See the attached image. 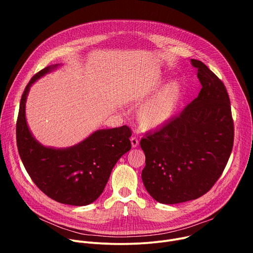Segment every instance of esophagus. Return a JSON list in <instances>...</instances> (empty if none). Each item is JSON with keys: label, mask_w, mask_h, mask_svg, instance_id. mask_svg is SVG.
I'll return each instance as SVG.
<instances>
[{"label": "esophagus", "mask_w": 253, "mask_h": 253, "mask_svg": "<svg viewBox=\"0 0 253 253\" xmlns=\"http://www.w3.org/2000/svg\"><path fill=\"white\" fill-rule=\"evenodd\" d=\"M131 144H132V147H133V148H135V147L138 146L139 140H138L137 136H132V137H131Z\"/></svg>", "instance_id": "34e87169"}]
</instances>
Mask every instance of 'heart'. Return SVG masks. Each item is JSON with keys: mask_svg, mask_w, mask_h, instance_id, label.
Returning <instances> with one entry per match:
<instances>
[{"mask_svg": "<svg viewBox=\"0 0 253 253\" xmlns=\"http://www.w3.org/2000/svg\"><path fill=\"white\" fill-rule=\"evenodd\" d=\"M181 97V86L173 81L162 88L138 112V120L144 129H155L168 123L176 113Z\"/></svg>", "mask_w": 253, "mask_h": 253, "instance_id": "obj_1", "label": "heart"}]
</instances>
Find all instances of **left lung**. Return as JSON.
Listing matches in <instances>:
<instances>
[{"mask_svg": "<svg viewBox=\"0 0 253 253\" xmlns=\"http://www.w3.org/2000/svg\"><path fill=\"white\" fill-rule=\"evenodd\" d=\"M202 86L180 115L147 133L140 145L146 165L142 180L163 204L197 199L221 176L230 157L234 125L223 82L201 61L191 59Z\"/></svg>", "mask_w": 253, "mask_h": 253, "instance_id": "8db88e82", "label": "left lung"}]
</instances>
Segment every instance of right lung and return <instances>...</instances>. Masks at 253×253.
<instances>
[{
	"label": "right lung",
	"mask_w": 253,
	"mask_h": 253,
	"mask_svg": "<svg viewBox=\"0 0 253 253\" xmlns=\"http://www.w3.org/2000/svg\"><path fill=\"white\" fill-rule=\"evenodd\" d=\"M55 67L36 73L23 92L16 124L18 151L29 176L43 193L63 204L84 206L102 194L113 167L131 149L132 130L126 125L98 130L67 149L42 146L28 128L25 103L31 85Z\"/></svg>",
	"instance_id": "add662e5"
}]
</instances>
